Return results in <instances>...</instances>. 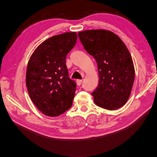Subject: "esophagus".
<instances>
[{"instance_id":"1","label":"esophagus","mask_w":157,"mask_h":157,"mask_svg":"<svg viewBox=\"0 0 157 157\" xmlns=\"http://www.w3.org/2000/svg\"><path fill=\"white\" fill-rule=\"evenodd\" d=\"M76 83H77V85H78V86H81L82 83H83V81H82V80H77Z\"/></svg>"}]
</instances>
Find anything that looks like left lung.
<instances>
[{
	"mask_svg": "<svg viewBox=\"0 0 157 157\" xmlns=\"http://www.w3.org/2000/svg\"><path fill=\"white\" fill-rule=\"evenodd\" d=\"M78 35L85 49L97 63L99 85L92 92L95 104L107 110L123 106L129 99L135 77L128 48L109 30H89Z\"/></svg>",
	"mask_w": 157,
	"mask_h": 157,
	"instance_id": "left-lung-1",
	"label": "left lung"
}]
</instances>
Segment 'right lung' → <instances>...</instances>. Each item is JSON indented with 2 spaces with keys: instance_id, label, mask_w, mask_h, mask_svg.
Masks as SVG:
<instances>
[{
  "instance_id": "1",
  "label": "right lung",
  "mask_w": 157,
  "mask_h": 157,
  "mask_svg": "<svg viewBox=\"0 0 157 157\" xmlns=\"http://www.w3.org/2000/svg\"><path fill=\"white\" fill-rule=\"evenodd\" d=\"M76 40L74 32L53 36L38 46L28 61V93L37 109L47 116H58L72 105L76 83L69 76L66 57Z\"/></svg>"
}]
</instances>
